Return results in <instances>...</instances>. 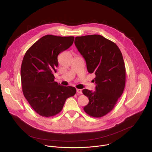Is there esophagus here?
<instances>
[{"mask_svg": "<svg viewBox=\"0 0 152 152\" xmlns=\"http://www.w3.org/2000/svg\"><path fill=\"white\" fill-rule=\"evenodd\" d=\"M77 92L78 94H82V90L80 89H77Z\"/></svg>", "mask_w": 152, "mask_h": 152, "instance_id": "esophagus-1", "label": "esophagus"}]
</instances>
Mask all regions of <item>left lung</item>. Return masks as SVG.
I'll use <instances>...</instances> for the list:
<instances>
[{"instance_id": "8db88e82", "label": "left lung", "mask_w": 152, "mask_h": 152, "mask_svg": "<svg viewBox=\"0 0 152 152\" xmlns=\"http://www.w3.org/2000/svg\"><path fill=\"white\" fill-rule=\"evenodd\" d=\"M74 43L86 61L88 72L96 75L95 91L83 90L89 99L84 110L91 116L102 117L114 108L125 88L126 70L122 53L116 44L101 35L76 37Z\"/></svg>"}]
</instances>
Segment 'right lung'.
Segmentation results:
<instances>
[{"label":"right lung","mask_w":152,"mask_h":152,"mask_svg":"<svg viewBox=\"0 0 152 152\" xmlns=\"http://www.w3.org/2000/svg\"><path fill=\"white\" fill-rule=\"evenodd\" d=\"M73 36L46 35L26 51L21 66L23 95L30 106L44 117L61 112L66 99L76 93L75 88L54 81L58 54L73 44Z\"/></svg>","instance_id":"obj_1"}]
</instances>
